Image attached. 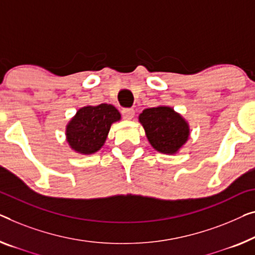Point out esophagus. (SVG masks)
I'll use <instances>...</instances> for the list:
<instances>
[{
	"label": "esophagus",
	"mask_w": 255,
	"mask_h": 255,
	"mask_svg": "<svg viewBox=\"0 0 255 255\" xmlns=\"http://www.w3.org/2000/svg\"><path fill=\"white\" fill-rule=\"evenodd\" d=\"M121 113H123V117L125 119L127 120H131L135 116V111L132 109H124L123 111H121Z\"/></svg>",
	"instance_id": "esophagus-1"
}]
</instances>
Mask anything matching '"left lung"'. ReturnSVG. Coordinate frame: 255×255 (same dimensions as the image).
I'll return each instance as SVG.
<instances>
[{
  "mask_svg": "<svg viewBox=\"0 0 255 255\" xmlns=\"http://www.w3.org/2000/svg\"><path fill=\"white\" fill-rule=\"evenodd\" d=\"M138 120L151 145L161 153H176L189 138L188 123L169 106L145 109Z\"/></svg>",
  "mask_w": 255,
  "mask_h": 255,
  "instance_id": "left-lung-1",
  "label": "left lung"
}]
</instances>
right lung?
<instances>
[{
	"mask_svg": "<svg viewBox=\"0 0 255 255\" xmlns=\"http://www.w3.org/2000/svg\"><path fill=\"white\" fill-rule=\"evenodd\" d=\"M120 119L119 111L111 104L81 108L66 126L68 145L78 153H95L104 145L111 125Z\"/></svg>",
	"mask_w": 255,
	"mask_h": 255,
	"instance_id": "add662e5",
	"label": "right lung"
}]
</instances>
